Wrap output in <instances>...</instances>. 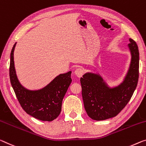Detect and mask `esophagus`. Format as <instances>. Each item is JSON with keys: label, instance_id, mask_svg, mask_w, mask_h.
Instances as JSON below:
<instances>
[{"label": "esophagus", "instance_id": "obj_1", "mask_svg": "<svg viewBox=\"0 0 146 146\" xmlns=\"http://www.w3.org/2000/svg\"><path fill=\"white\" fill-rule=\"evenodd\" d=\"M84 69H82V68H78V69H77L75 70V75L77 76L78 77H81L82 76V75L83 74H84Z\"/></svg>", "mask_w": 146, "mask_h": 146}]
</instances>
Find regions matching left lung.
Wrapping results in <instances>:
<instances>
[{
	"label": "left lung",
	"instance_id": "8db88e82",
	"mask_svg": "<svg viewBox=\"0 0 146 146\" xmlns=\"http://www.w3.org/2000/svg\"><path fill=\"white\" fill-rule=\"evenodd\" d=\"M129 41L131 64L119 86L108 87L100 75L92 73H85L80 78L84 108L92 119L101 121L116 116L133 96L139 77V51L135 41L131 38Z\"/></svg>",
	"mask_w": 146,
	"mask_h": 146
}]
</instances>
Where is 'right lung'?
I'll return each mask as SVG.
<instances>
[{
	"label": "right lung",
	"instance_id": "right-lung-1",
	"mask_svg": "<svg viewBox=\"0 0 146 146\" xmlns=\"http://www.w3.org/2000/svg\"><path fill=\"white\" fill-rule=\"evenodd\" d=\"M15 43L10 54V82L23 109L28 114L41 121H51L58 116L62 100L71 81V71L60 74L43 88L29 90L20 84L16 75L13 60Z\"/></svg>",
	"mask_w": 146,
	"mask_h": 146
}]
</instances>
